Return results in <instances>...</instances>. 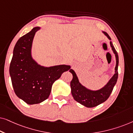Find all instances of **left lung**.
Returning <instances> with one entry per match:
<instances>
[{
  "label": "left lung",
  "instance_id": "8db88e82",
  "mask_svg": "<svg viewBox=\"0 0 133 133\" xmlns=\"http://www.w3.org/2000/svg\"><path fill=\"white\" fill-rule=\"evenodd\" d=\"M103 33L109 39L111 40L110 36L106 32L103 31ZM110 45L114 53L115 54L116 59V65L115 67V74L112 76L107 84L101 90L97 91H91L88 90L80 83L77 75L73 70H70V72L72 74V79L70 83L71 88V94L74 99L81 104L84 105L88 108H92L96 107L101 103L106 101L110 97L114 85L117 82L118 78V65H119V56L117 52L114 48L111 42H110Z\"/></svg>",
  "mask_w": 133,
  "mask_h": 133
}]
</instances>
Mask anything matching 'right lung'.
Listing matches in <instances>:
<instances>
[{
    "label": "right lung",
    "instance_id": "add662e5",
    "mask_svg": "<svg viewBox=\"0 0 133 133\" xmlns=\"http://www.w3.org/2000/svg\"><path fill=\"white\" fill-rule=\"evenodd\" d=\"M35 27L16 43L10 66V74L14 92L29 105L37 104L47 99L51 87L63 72L71 70L65 65L44 67L38 65L31 57V46Z\"/></svg>",
    "mask_w": 133,
    "mask_h": 133
}]
</instances>
